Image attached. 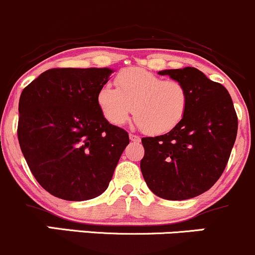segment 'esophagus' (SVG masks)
I'll return each instance as SVG.
<instances>
[{
    "mask_svg": "<svg viewBox=\"0 0 255 255\" xmlns=\"http://www.w3.org/2000/svg\"><path fill=\"white\" fill-rule=\"evenodd\" d=\"M129 139L134 142H139L140 141V136L136 135V134H133V133H129Z\"/></svg>",
    "mask_w": 255,
    "mask_h": 255,
    "instance_id": "34e87169",
    "label": "esophagus"
}]
</instances>
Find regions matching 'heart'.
Instances as JSON below:
<instances>
[{
	"label": "heart",
	"instance_id": "1",
	"mask_svg": "<svg viewBox=\"0 0 255 255\" xmlns=\"http://www.w3.org/2000/svg\"><path fill=\"white\" fill-rule=\"evenodd\" d=\"M114 88L104 85L97 94L103 116L111 125L122 126L134 111V120L147 134H163L183 121L189 108V92L177 80H163L145 69L122 70Z\"/></svg>",
	"mask_w": 255,
	"mask_h": 255
}]
</instances>
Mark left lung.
Masks as SVG:
<instances>
[{"mask_svg":"<svg viewBox=\"0 0 255 255\" xmlns=\"http://www.w3.org/2000/svg\"><path fill=\"white\" fill-rule=\"evenodd\" d=\"M185 85L186 115L163 135L142 138L140 169L151 191L170 201L189 200L217 183L237 135V115L228 89L195 68L163 70Z\"/></svg>","mask_w":255,"mask_h":255,"instance_id":"1","label":"left lung"}]
</instances>
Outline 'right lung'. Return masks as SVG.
Here are the masks:
<instances>
[{"label":"right lung","instance_id":"1","mask_svg":"<svg viewBox=\"0 0 255 255\" xmlns=\"http://www.w3.org/2000/svg\"><path fill=\"white\" fill-rule=\"evenodd\" d=\"M113 70L57 68L42 72L19 99L18 140L38 184L55 197L86 201L108 189L128 133L97 103Z\"/></svg>","mask_w":255,"mask_h":255}]
</instances>
